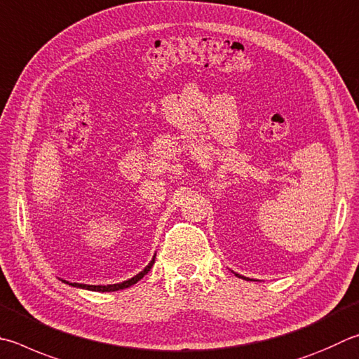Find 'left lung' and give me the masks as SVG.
Returning a JSON list of instances; mask_svg holds the SVG:
<instances>
[{
  "label": "left lung",
  "instance_id": "8db88e82",
  "mask_svg": "<svg viewBox=\"0 0 359 359\" xmlns=\"http://www.w3.org/2000/svg\"><path fill=\"white\" fill-rule=\"evenodd\" d=\"M236 276H240V275H237V273H236ZM240 278H243V279H248V278H245V276H240Z\"/></svg>",
  "mask_w": 359,
  "mask_h": 359
}]
</instances>
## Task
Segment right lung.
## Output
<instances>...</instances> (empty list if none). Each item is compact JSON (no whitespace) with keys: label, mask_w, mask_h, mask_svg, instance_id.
I'll list each match as a JSON object with an SVG mask.
<instances>
[{"label":"right lung","mask_w":359,"mask_h":359,"mask_svg":"<svg viewBox=\"0 0 359 359\" xmlns=\"http://www.w3.org/2000/svg\"><path fill=\"white\" fill-rule=\"evenodd\" d=\"M154 262H155V256L152 257V260L151 262H149V265L146 266L144 270L142 271H140L138 275L136 276H133L132 279H127V281H123V283H119V284H108V285H88V284H78V283H69V281H64L62 279V283H66V284H69V285H72V287H80V289H86V290H94V292H116V290H122V289H127V287H130V285H133V284H136L140 281V279H142L144 278V275H147L149 271H151V269H152V265H154Z\"/></svg>","instance_id":"obj_1"}]
</instances>
